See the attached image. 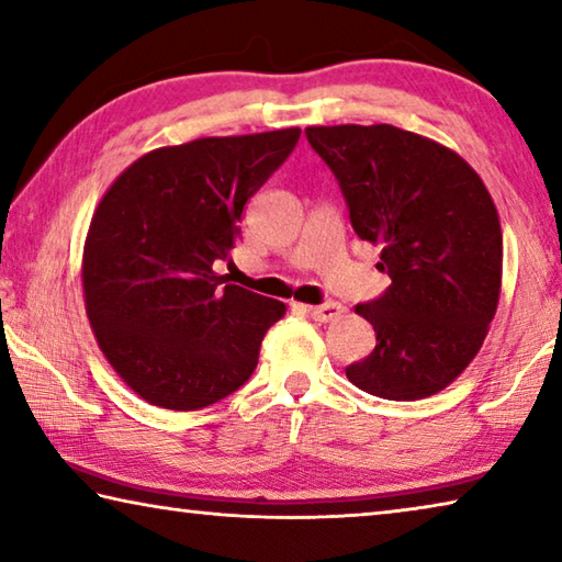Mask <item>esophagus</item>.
<instances>
[{
	"instance_id": "esophagus-1",
	"label": "esophagus",
	"mask_w": 562,
	"mask_h": 562,
	"mask_svg": "<svg viewBox=\"0 0 562 562\" xmlns=\"http://www.w3.org/2000/svg\"><path fill=\"white\" fill-rule=\"evenodd\" d=\"M302 312H307V315L317 322H331L345 312V307H341L339 302H325L317 304V307H302Z\"/></svg>"
}]
</instances>
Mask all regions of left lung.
Masks as SVG:
<instances>
[{
  "mask_svg": "<svg viewBox=\"0 0 562 562\" xmlns=\"http://www.w3.org/2000/svg\"><path fill=\"white\" fill-rule=\"evenodd\" d=\"M304 136L392 278L357 304L376 347L347 379L392 402L441 392L479 355L498 307L503 235L486 186L459 154L389 123L310 126Z\"/></svg>",
  "mask_w": 562,
  "mask_h": 562,
  "instance_id": "1",
  "label": "left lung"
}]
</instances>
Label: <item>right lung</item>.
I'll return each mask as SVG.
<instances>
[{
    "label": "right lung",
    "instance_id": "obj_1",
    "mask_svg": "<svg viewBox=\"0 0 562 562\" xmlns=\"http://www.w3.org/2000/svg\"><path fill=\"white\" fill-rule=\"evenodd\" d=\"M300 128L198 138L140 156L101 198L83 245V300L109 364L148 404L195 412L240 389L284 304L213 265L240 240L245 203Z\"/></svg>",
    "mask_w": 562,
    "mask_h": 562
}]
</instances>
